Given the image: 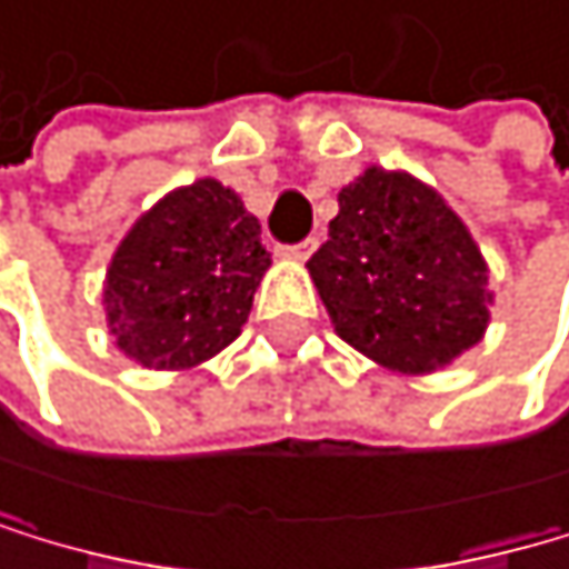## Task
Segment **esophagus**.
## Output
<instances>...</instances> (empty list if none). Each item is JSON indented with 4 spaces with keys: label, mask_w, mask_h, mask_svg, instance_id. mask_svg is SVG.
I'll return each instance as SVG.
<instances>
[{
    "label": "esophagus",
    "mask_w": 569,
    "mask_h": 569,
    "mask_svg": "<svg viewBox=\"0 0 569 569\" xmlns=\"http://www.w3.org/2000/svg\"><path fill=\"white\" fill-rule=\"evenodd\" d=\"M315 248H318V241H315V237H308V241H300V244L279 248V254H282V258H293V261H308V258L315 254Z\"/></svg>",
    "instance_id": "obj_1"
}]
</instances>
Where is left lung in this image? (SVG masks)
I'll use <instances>...</instances> for the list:
<instances>
[{
  "label": "left lung",
  "mask_w": 569,
  "mask_h": 569,
  "mask_svg": "<svg viewBox=\"0 0 569 569\" xmlns=\"http://www.w3.org/2000/svg\"><path fill=\"white\" fill-rule=\"evenodd\" d=\"M308 272L336 336L409 378L445 370L490 328V266L476 237L409 170L367 167L339 191Z\"/></svg>",
  "instance_id": "obj_1"
}]
</instances>
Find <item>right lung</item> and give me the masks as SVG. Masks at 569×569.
Masks as SVG:
<instances>
[{
    "mask_svg": "<svg viewBox=\"0 0 569 569\" xmlns=\"http://www.w3.org/2000/svg\"><path fill=\"white\" fill-rule=\"evenodd\" d=\"M272 254L241 196L199 178L146 209L104 276L118 353L146 370H191L227 349L251 315Z\"/></svg>",
    "mask_w": 569,
    "mask_h": 569,
    "instance_id": "add662e5",
    "label": "right lung"
}]
</instances>
